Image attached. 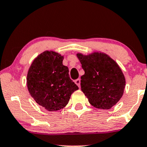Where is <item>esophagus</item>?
Returning a JSON list of instances; mask_svg holds the SVG:
<instances>
[{
	"mask_svg": "<svg viewBox=\"0 0 147 147\" xmlns=\"http://www.w3.org/2000/svg\"><path fill=\"white\" fill-rule=\"evenodd\" d=\"M75 83L77 84V86H78L79 88H80V83H81V80L80 79H76V80L75 81Z\"/></svg>",
	"mask_w": 147,
	"mask_h": 147,
	"instance_id": "esophagus-1",
	"label": "esophagus"
}]
</instances>
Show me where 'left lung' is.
Here are the masks:
<instances>
[{
	"label": "left lung",
	"mask_w": 147,
	"mask_h": 147,
	"mask_svg": "<svg viewBox=\"0 0 147 147\" xmlns=\"http://www.w3.org/2000/svg\"><path fill=\"white\" fill-rule=\"evenodd\" d=\"M85 74L81 88L88 102L97 109H110L119 102L125 88V78L117 63L104 53L77 54Z\"/></svg>",
	"instance_id": "left-lung-1"
}]
</instances>
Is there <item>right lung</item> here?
I'll list each match as a JSON object with an SVG mask.
<instances>
[{
    "label": "right lung",
    "instance_id": "obj_1",
    "mask_svg": "<svg viewBox=\"0 0 147 147\" xmlns=\"http://www.w3.org/2000/svg\"><path fill=\"white\" fill-rule=\"evenodd\" d=\"M63 57L45 51L34 60L27 76L29 92L37 104L49 111H58L68 104L70 96L79 88L69 75Z\"/></svg>",
    "mask_w": 147,
    "mask_h": 147
}]
</instances>
